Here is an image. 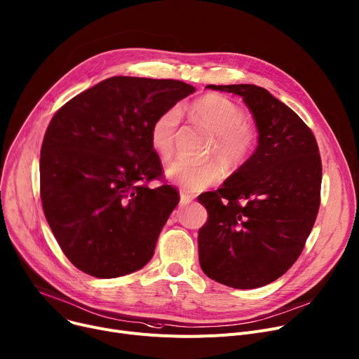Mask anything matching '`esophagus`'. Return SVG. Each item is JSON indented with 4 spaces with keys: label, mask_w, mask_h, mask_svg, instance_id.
<instances>
[{
    "label": "esophagus",
    "mask_w": 359,
    "mask_h": 359,
    "mask_svg": "<svg viewBox=\"0 0 359 359\" xmlns=\"http://www.w3.org/2000/svg\"><path fill=\"white\" fill-rule=\"evenodd\" d=\"M194 201V198L190 196V195H187L186 192H180V205L182 206H186V205H189L190 202Z\"/></svg>",
    "instance_id": "1"
}]
</instances>
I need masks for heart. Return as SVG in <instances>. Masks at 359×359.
I'll use <instances>...</instances> for the list:
<instances>
[{"mask_svg": "<svg viewBox=\"0 0 359 359\" xmlns=\"http://www.w3.org/2000/svg\"><path fill=\"white\" fill-rule=\"evenodd\" d=\"M189 115L213 133L210 156H217L228 169L243 165L254 153L257 133L245 123L243 108L218 93H208L189 108ZM180 124V111L173 107L161 112L150 127V141L154 151L169 160L175 153V141ZM165 177L190 192H199L219 182L222 170L218 163L202 164L176 160L165 167Z\"/></svg>", "mask_w": 359, "mask_h": 359, "instance_id": "b5f03b06", "label": "heart"}]
</instances>
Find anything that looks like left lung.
I'll return each instance as SVG.
<instances>
[{
	"label": "left lung",
	"mask_w": 359,
	"mask_h": 359,
	"mask_svg": "<svg viewBox=\"0 0 359 359\" xmlns=\"http://www.w3.org/2000/svg\"><path fill=\"white\" fill-rule=\"evenodd\" d=\"M240 95L258 131L254 154L217 192L199 229L203 273L233 289H257L287 271L303 251L320 205L322 161L316 138L287 105L257 85H208Z\"/></svg>",
	"instance_id": "obj_1"
}]
</instances>
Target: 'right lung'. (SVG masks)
Returning <instances> with one entry per match:
<instances>
[{
  "label": "right lung",
  "instance_id": "add662e5",
  "mask_svg": "<svg viewBox=\"0 0 359 359\" xmlns=\"http://www.w3.org/2000/svg\"><path fill=\"white\" fill-rule=\"evenodd\" d=\"M195 90L175 79L114 76L52 118L40 151L41 205L62 251L81 271L115 278L151 259L179 194L170 184L147 186L163 175L150 127Z\"/></svg>",
  "mask_w": 359,
  "mask_h": 359
}]
</instances>
